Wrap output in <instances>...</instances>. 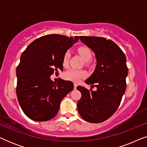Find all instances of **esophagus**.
<instances>
[{"label":"esophagus","instance_id":"obj_1","mask_svg":"<svg viewBox=\"0 0 147 147\" xmlns=\"http://www.w3.org/2000/svg\"><path fill=\"white\" fill-rule=\"evenodd\" d=\"M77 86H78V85L76 84H74V89H76V88H77Z\"/></svg>","mask_w":147,"mask_h":147}]
</instances>
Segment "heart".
I'll return each instance as SVG.
<instances>
[{
  "label": "heart",
  "instance_id": "heart-1",
  "mask_svg": "<svg viewBox=\"0 0 147 147\" xmlns=\"http://www.w3.org/2000/svg\"><path fill=\"white\" fill-rule=\"evenodd\" d=\"M78 52L82 56V58L85 61H90L91 59L92 53L91 50L87 47H81L78 49ZM71 53L69 51H67L64 54L63 57V65H67L69 61ZM86 76V73L85 71L83 70H78L75 69H69L64 74V78L66 80H70V81L74 82H79L82 78H85Z\"/></svg>",
  "mask_w": 147,
  "mask_h": 147
}]
</instances>
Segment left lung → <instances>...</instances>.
Listing matches in <instances>:
<instances>
[{"instance_id":"obj_1","label":"left lung","mask_w":147,"mask_h":147,"mask_svg":"<svg viewBox=\"0 0 147 147\" xmlns=\"http://www.w3.org/2000/svg\"><path fill=\"white\" fill-rule=\"evenodd\" d=\"M80 39L95 53L96 69L86 83L95 84L92 86L97 90L92 91L78 86L77 89L82 94L78 102V110L86 121L100 123L116 111L125 92L128 75L126 56L110 39L86 36H80Z\"/></svg>"}]
</instances>
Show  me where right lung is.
<instances>
[{"label":"right lung","mask_w":147,"mask_h":147,"mask_svg":"<svg viewBox=\"0 0 147 147\" xmlns=\"http://www.w3.org/2000/svg\"><path fill=\"white\" fill-rule=\"evenodd\" d=\"M79 37L45 35L23 52L17 67L16 91L20 106L30 119L42 122L55 117L61 100L73 90L71 82L60 79L54 83L50 76L61 70L64 54Z\"/></svg>","instance_id":"right-lung-1"}]
</instances>
